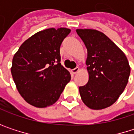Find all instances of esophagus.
I'll use <instances>...</instances> for the list:
<instances>
[{"instance_id": "obj_1", "label": "esophagus", "mask_w": 134, "mask_h": 134, "mask_svg": "<svg viewBox=\"0 0 134 134\" xmlns=\"http://www.w3.org/2000/svg\"><path fill=\"white\" fill-rule=\"evenodd\" d=\"M79 70H80L79 67H75L74 69H72V70H71V72H72L74 74H77V73L79 71Z\"/></svg>"}]
</instances>
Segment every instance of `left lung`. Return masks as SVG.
<instances>
[{
    "label": "left lung",
    "mask_w": 134,
    "mask_h": 134,
    "mask_svg": "<svg viewBox=\"0 0 134 134\" xmlns=\"http://www.w3.org/2000/svg\"><path fill=\"white\" fill-rule=\"evenodd\" d=\"M84 42L88 81L79 87L81 100L88 108L99 110L116 102L129 80L130 67L120 49L104 33L95 29H77Z\"/></svg>",
    "instance_id": "1"
}]
</instances>
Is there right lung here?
Segmentation results:
<instances>
[{
	"mask_svg": "<svg viewBox=\"0 0 134 134\" xmlns=\"http://www.w3.org/2000/svg\"><path fill=\"white\" fill-rule=\"evenodd\" d=\"M70 32L67 28L36 32L19 47L11 68L16 88L29 104L45 108L54 104L70 81L60 64V47Z\"/></svg>",
	"mask_w": 134,
	"mask_h": 134,
	"instance_id": "obj_1",
	"label": "right lung"
}]
</instances>
